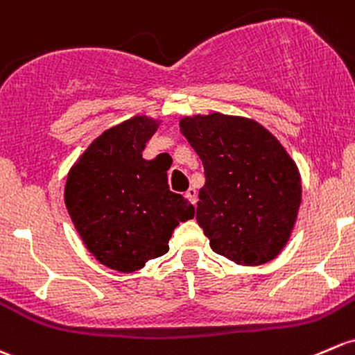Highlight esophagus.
I'll return each mask as SVG.
<instances>
[{"instance_id": "obj_1", "label": "esophagus", "mask_w": 355, "mask_h": 355, "mask_svg": "<svg viewBox=\"0 0 355 355\" xmlns=\"http://www.w3.org/2000/svg\"><path fill=\"white\" fill-rule=\"evenodd\" d=\"M185 197H187L190 202L196 204V202H197V190L193 189V187H190V189L187 190V192H185Z\"/></svg>"}]
</instances>
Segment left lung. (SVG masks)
I'll return each instance as SVG.
<instances>
[{
    "mask_svg": "<svg viewBox=\"0 0 355 355\" xmlns=\"http://www.w3.org/2000/svg\"><path fill=\"white\" fill-rule=\"evenodd\" d=\"M202 159L206 184L196 219L218 255L262 266L282 252L301 206V175L274 134L259 122L212 112L180 121Z\"/></svg>",
    "mask_w": 355,
    "mask_h": 355,
    "instance_id": "left-lung-1",
    "label": "left lung"
}]
</instances>
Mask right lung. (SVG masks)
<instances>
[{
	"instance_id": "obj_1",
	"label": "right lung",
	"mask_w": 355,
	"mask_h": 355,
	"mask_svg": "<svg viewBox=\"0 0 355 355\" xmlns=\"http://www.w3.org/2000/svg\"><path fill=\"white\" fill-rule=\"evenodd\" d=\"M158 125L136 115L107 129L68 173L64 202L74 227L93 257L114 270H139L165 255L175 227L196 212L168 187V168L143 158Z\"/></svg>"
}]
</instances>
